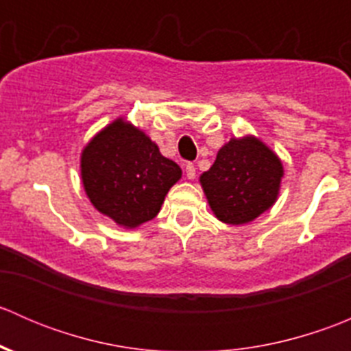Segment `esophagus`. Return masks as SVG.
I'll return each instance as SVG.
<instances>
[{
    "mask_svg": "<svg viewBox=\"0 0 351 351\" xmlns=\"http://www.w3.org/2000/svg\"><path fill=\"white\" fill-rule=\"evenodd\" d=\"M185 173H186V178H189V180H195L197 169H195V166L192 165V162H189V165L185 166Z\"/></svg>",
    "mask_w": 351,
    "mask_h": 351,
    "instance_id": "34e87169",
    "label": "esophagus"
}]
</instances>
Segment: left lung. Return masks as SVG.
<instances>
[{
    "instance_id": "obj_1",
    "label": "left lung",
    "mask_w": 351,
    "mask_h": 351,
    "mask_svg": "<svg viewBox=\"0 0 351 351\" xmlns=\"http://www.w3.org/2000/svg\"><path fill=\"white\" fill-rule=\"evenodd\" d=\"M284 165L260 137H231L198 178L208 207L224 224L243 226L270 210L280 193Z\"/></svg>"
}]
</instances>
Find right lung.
I'll list each match as a JSON object with an SVG mask.
<instances>
[{"instance_id": "right-lung-1", "label": "right lung", "mask_w": 351, "mask_h": 351, "mask_svg": "<svg viewBox=\"0 0 351 351\" xmlns=\"http://www.w3.org/2000/svg\"><path fill=\"white\" fill-rule=\"evenodd\" d=\"M80 171L91 205L123 229L154 219L169 189L182 178V168L125 117H117L88 141Z\"/></svg>"}]
</instances>
